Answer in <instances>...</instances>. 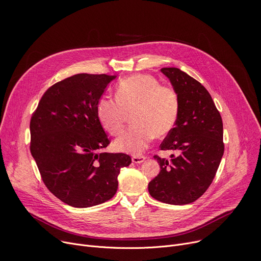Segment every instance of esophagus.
Returning a JSON list of instances; mask_svg holds the SVG:
<instances>
[{"label":"esophagus","mask_w":261,"mask_h":261,"mask_svg":"<svg viewBox=\"0 0 261 261\" xmlns=\"http://www.w3.org/2000/svg\"><path fill=\"white\" fill-rule=\"evenodd\" d=\"M145 159H146V157H144V156H132L133 163H141L145 161Z\"/></svg>","instance_id":"34e87169"}]
</instances>
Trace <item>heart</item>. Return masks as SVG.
Instances as JSON below:
<instances>
[{"label": "heart", "instance_id": "heart-1", "mask_svg": "<svg viewBox=\"0 0 261 261\" xmlns=\"http://www.w3.org/2000/svg\"><path fill=\"white\" fill-rule=\"evenodd\" d=\"M116 101L102 98L97 115L103 129L116 136L124 129L126 114L131 112L133 127L114 141V149L140 155L153 137H162L175 126L180 101L175 89L160 85L150 75L138 74L122 80L115 89Z\"/></svg>", "mask_w": 261, "mask_h": 261}]
</instances>
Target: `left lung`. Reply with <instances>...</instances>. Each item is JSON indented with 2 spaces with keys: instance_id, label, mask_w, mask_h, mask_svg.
Wrapping results in <instances>:
<instances>
[{
  "instance_id": "left-lung-1",
  "label": "left lung",
  "mask_w": 261,
  "mask_h": 261,
  "mask_svg": "<svg viewBox=\"0 0 261 261\" xmlns=\"http://www.w3.org/2000/svg\"><path fill=\"white\" fill-rule=\"evenodd\" d=\"M180 101L175 127L160 145L176 152L170 159L154 156L160 172L150 183V195L163 203L186 205L209 187L224 154L223 122L207 89L177 67H163Z\"/></svg>"
}]
</instances>
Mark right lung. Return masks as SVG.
<instances>
[{"mask_svg": "<svg viewBox=\"0 0 261 261\" xmlns=\"http://www.w3.org/2000/svg\"><path fill=\"white\" fill-rule=\"evenodd\" d=\"M116 77H68L44 92L31 118L30 151L42 181L69 206L86 208L110 200L121 168L131 163L127 154L101 152L109 139L97 105Z\"/></svg>", "mask_w": 261, "mask_h": 261, "instance_id": "right-lung-1", "label": "right lung"}]
</instances>
